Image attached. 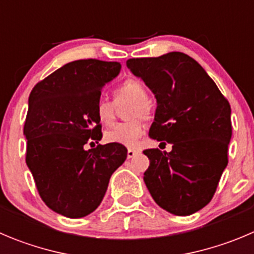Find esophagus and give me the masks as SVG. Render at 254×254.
<instances>
[{
    "label": "esophagus",
    "mask_w": 254,
    "mask_h": 254,
    "mask_svg": "<svg viewBox=\"0 0 254 254\" xmlns=\"http://www.w3.org/2000/svg\"><path fill=\"white\" fill-rule=\"evenodd\" d=\"M137 153H138V152L134 151V149H127V158H133Z\"/></svg>",
    "instance_id": "34e87169"
}]
</instances>
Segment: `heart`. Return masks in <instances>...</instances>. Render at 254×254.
<instances>
[{
	"mask_svg": "<svg viewBox=\"0 0 254 254\" xmlns=\"http://www.w3.org/2000/svg\"><path fill=\"white\" fill-rule=\"evenodd\" d=\"M116 103H120L122 101H129L133 105L131 106L128 112L129 118L141 117L143 120L151 117V105L147 95V89L139 81L133 78H129L123 82L117 89H116ZM96 116L97 120L102 125H111L115 118V108L113 105L108 101H100L96 106ZM144 126L141 120L128 121V122L120 123L115 127L106 132L105 139L108 143L121 144L125 147H137L139 141L143 137Z\"/></svg>",
	"mask_w": 254,
	"mask_h": 254,
	"instance_id": "obj_1",
	"label": "heart"
}]
</instances>
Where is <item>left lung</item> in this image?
Instances as JSON below:
<instances>
[{
	"mask_svg": "<svg viewBox=\"0 0 254 254\" xmlns=\"http://www.w3.org/2000/svg\"><path fill=\"white\" fill-rule=\"evenodd\" d=\"M126 64L156 97L149 137L172 144L171 152L143 151L149 159L144 183L161 208L176 216L195 213L209 203L228 163L231 106L186 53L131 59Z\"/></svg>",
	"mask_w": 254,
	"mask_h": 254,
	"instance_id": "left-lung-1",
	"label": "left lung"
}]
</instances>
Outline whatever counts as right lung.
<instances>
[{
  "mask_svg": "<svg viewBox=\"0 0 254 254\" xmlns=\"http://www.w3.org/2000/svg\"><path fill=\"white\" fill-rule=\"evenodd\" d=\"M120 71V62L78 60L31 91L23 128L26 163L46 206L68 218L88 216L100 206L111 176L127 158L121 144L84 148L102 138L96 106Z\"/></svg>",
  "mask_w": 254,
  "mask_h": 254,
  "instance_id": "add662e5",
  "label": "right lung"
}]
</instances>
